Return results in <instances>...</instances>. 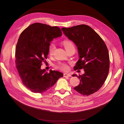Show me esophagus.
Here are the masks:
<instances>
[{
  "instance_id": "34e87169",
  "label": "esophagus",
  "mask_w": 124,
  "mask_h": 124,
  "mask_svg": "<svg viewBox=\"0 0 124 124\" xmlns=\"http://www.w3.org/2000/svg\"><path fill=\"white\" fill-rule=\"evenodd\" d=\"M64 77H71V75L69 73H64V75H63Z\"/></svg>"
}]
</instances>
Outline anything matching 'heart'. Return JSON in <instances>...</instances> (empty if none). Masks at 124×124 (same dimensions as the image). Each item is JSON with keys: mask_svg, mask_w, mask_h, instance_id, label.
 I'll return each instance as SVG.
<instances>
[{"mask_svg": "<svg viewBox=\"0 0 124 124\" xmlns=\"http://www.w3.org/2000/svg\"><path fill=\"white\" fill-rule=\"evenodd\" d=\"M63 46L65 47V50H66V51H68L69 50H70V49H75L74 47V46L73 45V44L72 43V42H71V41L69 40H64L63 42ZM55 50V45L54 44H51L49 46V52L50 55H52L54 52ZM55 67L57 68H59L60 69H62V70H66L68 69V66L65 64L64 63H59L57 65H56L55 66Z\"/></svg>", "mask_w": 124, "mask_h": 124, "instance_id": "obj_1", "label": "heart"}]
</instances>
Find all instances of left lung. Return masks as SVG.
I'll return each mask as SVG.
<instances>
[{"instance_id": "obj_1", "label": "left lung", "mask_w": 124, "mask_h": 124, "mask_svg": "<svg viewBox=\"0 0 124 124\" xmlns=\"http://www.w3.org/2000/svg\"><path fill=\"white\" fill-rule=\"evenodd\" d=\"M61 30L78 47L79 60L74 67V70L83 68L85 71L79 76L72 75L80 79L79 84L74 89L83 95L95 93L104 83L109 72V57L105 44L88 25H79Z\"/></svg>"}]
</instances>
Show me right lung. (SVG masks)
Returning <instances> with one entry per match:
<instances>
[{
	"label": "right lung",
	"instance_id": "right-lung-1",
	"mask_svg": "<svg viewBox=\"0 0 124 124\" xmlns=\"http://www.w3.org/2000/svg\"><path fill=\"white\" fill-rule=\"evenodd\" d=\"M62 35L57 26L32 24L20 35L16 49V64L20 78L25 87L32 92L42 93L63 77L60 72L41 69L42 62L47 58L50 42Z\"/></svg>",
	"mask_w": 124,
	"mask_h": 124
}]
</instances>
